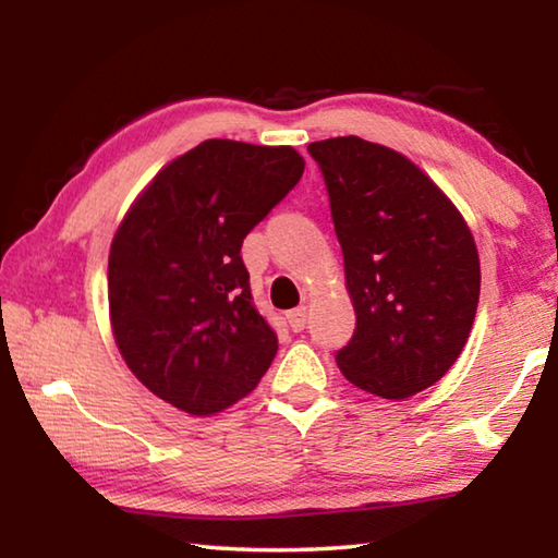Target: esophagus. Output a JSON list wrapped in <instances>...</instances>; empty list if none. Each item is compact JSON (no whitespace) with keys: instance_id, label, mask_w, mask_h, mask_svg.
Wrapping results in <instances>:
<instances>
[{"instance_id":"esophagus-1","label":"esophagus","mask_w":558,"mask_h":558,"mask_svg":"<svg viewBox=\"0 0 558 558\" xmlns=\"http://www.w3.org/2000/svg\"><path fill=\"white\" fill-rule=\"evenodd\" d=\"M288 325H290L292 332H302V329H305V325H307V310L305 307L290 310V313H288Z\"/></svg>"}]
</instances>
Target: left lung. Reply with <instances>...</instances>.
I'll return each instance as SVG.
<instances>
[{
	"label": "left lung",
	"instance_id": "1",
	"mask_svg": "<svg viewBox=\"0 0 558 558\" xmlns=\"http://www.w3.org/2000/svg\"><path fill=\"white\" fill-rule=\"evenodd\" d=\"M307 153L325 177L356 313L339 369L381 399H409L468 342L480 300L475 241L448 196L393 149L349 135Z\"/></svg>",
	"mask_w": 558,
	"mask_h": 558
}]
</instances>
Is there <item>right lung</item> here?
<instances>
[{"instance_id": "add662e5", "label": "right lung", "mask_w": 558, "mask_h": 558, "mask_svg": "<svg viewBox=\"0 0 558 558\" xmlns=\"http://www.w3.org/2000/svg\"><path fill=\"white\" fill-rule=\"evenodd\" d=\"M292 147L206 140L159 172L110 245L112 332L130 372L192 415L256 389L278 352L251 295L243 239L286 199Z\"/></svg>"}]
</instances>
